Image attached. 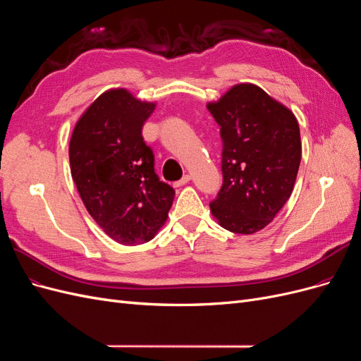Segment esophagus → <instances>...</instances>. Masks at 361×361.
I'll list each match as a JSON object with an SVG mask.
<instances>
[{"label": "esophagus", "mask_w": 361, "mask_h": 361, "mask_svg": "<svg viewBox=\"0 0 361 361\" xmlns=\"http://www.w3.org/2000/svg\"><path fill=\"white\" fill-rule=\"evenodd\" d=\"M190 181V176H184L181 180H178V181H176L173 183V185H176V188H181V185H184V184H188Z\"/></svg>", "instance_id": "1"}]
</instances>
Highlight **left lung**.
Segmentation results:
<instances>
[{"mask_svg": "<svg viewBox=\"0 0 361 361\" xmlns=\"http://www.w3.org/2000/svg\"><path fill=\"white\" fill-rule=\"evenodd\" d=\"M222 137L224 184L210 204L219 225L255 234L269 225L294 190L301 160L293 111L253 84H237L207 104Z\"/></svg>", "mask_w": 361, "mask_h": 361, "instance_id": "left-lung-1", "label": "left lung"}]
</instances>
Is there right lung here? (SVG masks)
Wrapping results in <instances>:
<instances>
[{
  "label": "right lung",
  "instance_id": "obj_1",
  "mask_svg": "<svg viewBox=\"0 0 361 361\" xmlns=\"http://www.w3.org/2000/svg\"><path fill=\"white\" fill-rule=\"evenodd\" d=\"M156 103L124 88L104 91L78 120L68 145L73 181L91 217L121 244H142L164 226L176 190L160 181L142 126Z\"/></svg>",
  "mask_w": 361,
  "mask_h": 361
}]
</instances>
